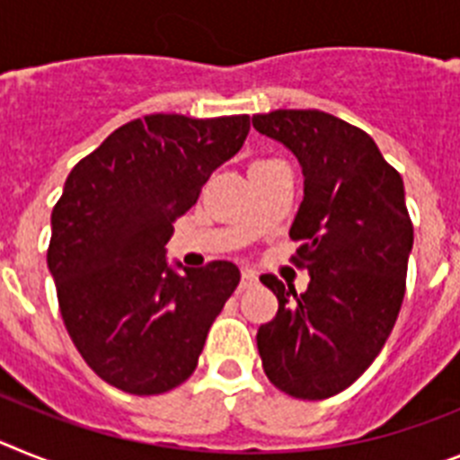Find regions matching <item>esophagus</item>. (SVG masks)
Here are the masks:
<instances>
[{"label":"esophagus","mask_w":460,"mask_h":460,"mask_svg":"<svg viewBox=\"0 0 460 460\" xmlns=\"http://www.w3.org/2000/svg\"><path fill=\"white\" fill-rule=\"evenodd\" d=\"M257 285V275L252 270H243L241 273V289H252Z\"/></svg>","instance_id":"esophagus-1"}]
</instances>
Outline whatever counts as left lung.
Returning <instances> with one entry per match:
<instances>
[{"label":"left lung","mask_w":460,"mask_h":460,"mask_svg":"<svg viewBox=\"0 0 460 460\" xmlns=\"http://www.w3.org/2000/svg\"><path fill=\"white\" fill-rule=\"evenodd\" d=\"M252 125L303 166L289 235L301 243L291 261L310 273L303 294L261 275L278 314L259 326V357L279 391L324 401L366 373L401 313L414 241L405 187L366 131L324 111L279 109Z\"/></svg>","instance_id":"left-lung-1"}]
</instances>
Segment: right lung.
<instances>
[{
  "mask_svg": "<svg viewBox=\"0 0 460 460\" xmlns=\"http://www.w3.org/2000/svg\"><path fill=\"white\" fill-rule=\"evenodd\" d=\"M247 131L250 115H146L118 127L64 182L48 269L75 349L115 389L157 396L197 368L241 270L210 261L178 275L164 245Z\"/></svg>",
  "mask_w": 460,
  "mask_h": 460,
  "instance_id": "add662e5",
  "label": "right lung"
}]
</instances>
